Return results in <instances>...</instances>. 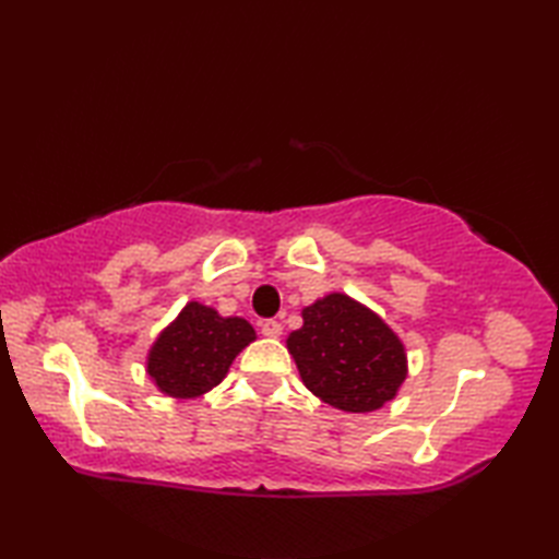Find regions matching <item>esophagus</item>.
Wrapping results in <instances>:
<instances>
[{"instance_id": "1", "label": "esophagus", "mask_w": 559, "mask_h": 559, "mask_svg": "<svg viewBox=\"0 0 559 559\" xmlns=\"http://www.w3.org/2000/svg\"><path fill=\"white\" fill-rule=\"evenodd\" d=\"M261 334L266 338H278L283 334V324L276 322V319H266V322L261 324Z\"/></svg>"}]
</instances>
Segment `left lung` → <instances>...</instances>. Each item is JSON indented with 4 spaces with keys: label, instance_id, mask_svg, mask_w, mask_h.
<instances>
[{
    "label": "left lung",
    "instance_id": "8db88e82",
    "mask_svg": "<svg viewBox=\"0 0 559 559\" xmlns=\"http://www.w3.org/2000/svg\"><path fill=\"white\" fill-rule=\"evenodd\" d=\"M286 348L302 384L343 413L379 411L408 377L406 346L396 331L338 290L302 307V326L290 331Z\"/></svg>",
    "mask_w": 559,
    "mask_h": 559
}]
</instances>
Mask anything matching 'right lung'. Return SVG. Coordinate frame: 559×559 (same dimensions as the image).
Here are the masks:
<instances>
[{"instance_id":"add662e5","label":"right lung","mask_w":559,"mask_h":559,"mask_svg":"<svg viewBox=\"0 0 559 559\" xmlns=\"http://www.w3.org/2000/svg\"><path fill=\"white\" fill-rule=\"evenodd\" d=\"M252 341L257 331L247 319L189 300L151 343L146 374L165 396L199 399L228 377L233 360Z\"/></svg>"}]
</instances>
